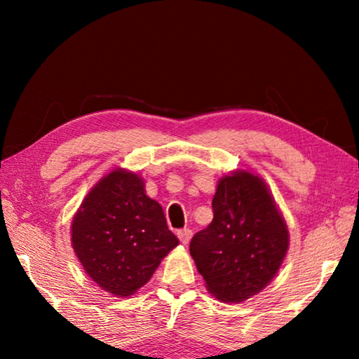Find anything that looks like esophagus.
Returning a JSON list of instances; mask_svg holds the SVG:
<instances>
[{"mask_svg": "<svg viewBox=\"0 0 359 359\" xmlns=\"http://www.w3.org/2000/svg\"><path fill=\"white\" fill-rule=\"evenodd\" d=\"M177 236H179V239H180L182 244H188V242H190V239H191V236H193V231L190 228L179 229L177 231Z\"/></svg>", "mask_w": 359, "mask_h": 359, "instance_id": "34e87169", "label": "esophagus"}]
</instances>
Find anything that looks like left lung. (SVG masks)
I'll use <instances>...</instances> for the list:
<instances>
[{
    "instance_id": "obj_1",
    "label": "left lung",
    "mask_w": 359,
    "mask_h": 359,
    "mask_svg": "<svg viewBox=\"0 0 359 359\" xmlns=\"http://www.w3.org/2000/svg\"><path fill=\"white\" fill-rule=\"evenodd\" d=\"M214 220L193 236L190 253L205 287L223 302L259 293L288 250V229L258 175L238 171L220 179Z\"/></svg>"
}]
</instances>
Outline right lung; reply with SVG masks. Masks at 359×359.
I'll return each instance as SVG.
<instances>
[{
    "label": "right lung",
    "mask_w": 359,
    "mask_h": 359,
    "mask_svg": "<svg viewBox=\"0 0 359 359\" xmlns=\"http://www.w3.org/2000/svg\"><path fill=\"white\" fill-rule=\"evenodd\" d=\"M72 248L95 283L115 296H130L154 276L179 244L165 212L123 169L95 185L72 220Z\"/></svg>",
    "instance_id": "add662e5"
}]
</instances>
